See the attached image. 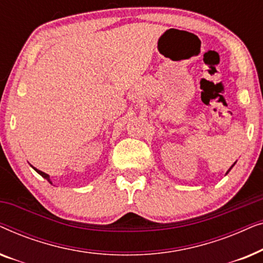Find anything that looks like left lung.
Returning <instances> with one entry per match:
<instances>
[{
  "mask_svg": "<svg viewBox=\"0 0 263 263\" xmlns=\"http://www.w3.org/2000/svg\"><path fill=\"white\" fill-rule=\"evenodd\" d=\"M233 165H235V164H233ZM233 165H232V166H233ZM229 171H230V170H229ZM229 171H228V172H229Z\"/></svg>",
  "mask_w": 263,
  "mask_h": 263,
  "instance_id": "8db88e82",
  "label": "left lung"
}]
</instances>
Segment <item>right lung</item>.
Segmentation results:
<instances>
[{
	"instance_id": "add662e5",
	"label": "right lung",
	"mask_w": 263,
	"mask_h": 263,
	"mask_svg": "<svg viewBox=\"0 0 263 263\" xmlns=\"http://www.w3.org/2000/svg\"><path fill=\"white\" fill-rule=\"evenodd\" d=\"M33 168H34V170H35V171H37V172H38V174H39V175H41V176H42V177H44L45 179H48V182H49V183H51V181H50V177H49V175H46V174H45V172H42V171H39V170H38V168H35V167H33ZM51 184H52V183H51Z\"/></svg>"
}]
</instances>
